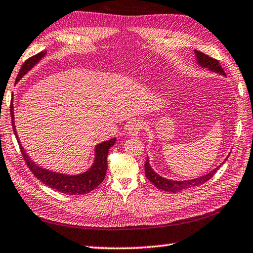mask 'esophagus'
<instances>
[{
    "label": "esophagus",
    "instance_id": "esophagus-1",
    "mask_svg": "<svg viewBox=\"0 0 253 253\" xmlns=\"http://www.w3.org/2000/svg\"><path fill=\"white\" fill-rule=\"evenodd\" d=\"M144 127V123L141 120H134L130 126H127L126 132L128 135L131 136H136L137 134H140V132L142 131V128Z\"/></svg>",
    "mask_w": 253,
    "mask_h": 253
}]
</instances>
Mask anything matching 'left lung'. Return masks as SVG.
<instances>
[{
    "instance_id": "left-lung-1",
    "label": "left lung",
    "mask_w": 253,
    "mask_h": 253,
    "mask_svg": "<svg viewBox=\"0 0 253 253\" xmlns=\"http://www.w3.org/2000/svg\"><path fill=\"white\" fill-rule=\"evenodd\" d=\"M194 54H195V59H197L198 64L201 66V68L208 69L211 72H214V73L226 76V73L224 72L223 68L219 65L217 60L211 58V56L204 54L203 52H200V51H198V50H194ZM228 157H229V155L225 158V161L220 165H223L226 161H227ZM220 165L216 168H214L212 171L202 174V176H200L198 178H193V179H189V180H172V179L164 178L161 176V174H158L155 170L152 168L151 164H149L148 156H147L146 163H145V176L149 180V181L155 185L157 189L174 193V192L182 191V190L195 188V187H198V185L203 184L204 182H206L208 180H210L213 177V174L217 171V169L220 167Z\"/></svg>"
}]
</instances>
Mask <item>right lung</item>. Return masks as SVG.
<instances>
[{
	"mask_svg": "<svg viewBox=\"0 0 253 253\" xmlns=\"http://www.w3.org/2000/svg\"><path fill=\"white\" fill-rule=\"evenodd\" d=\"M45 54H47V51H41V52H39L38 54L32 56V58L26 61L23 64L22 69L19 70V73L16 79V83L22 80L36 64H38L39 62L42 60V58H44ZM11 117H12V126L14 128L15 136H16L19 147L22 149V154L24 156L25 162L27 164L29 169L32 170L36 178L39 179L41 182L61 193L70 194V195H79V194L89 193L91 190L97 188L98 185L104 181V179L106 177L107 168H108V164H107L108 152H109V148L111 146L115 145L116 137L97 144L94 148L95 157H94V161H92V165L86 170V171L76 173V174L62 173V172L53 171V170H49L39 166V165L36 164L33 159L30 158L28 154L26 153L25 148L23 147L22 144H20L19 137L17 135L16 126H15L13 101L11 104Z\"/></svg>",
	"mask_w": 253,
	"mask_h": 253,
	"instance_id": "add662e5",
	"label": "right lung"
}]
</instances>
